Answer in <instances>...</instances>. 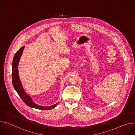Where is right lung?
Returning a JSON list of instances; mask_svg holds the SVG:
<instances>
[{
    "instance_id": "right-lung-1",
    "label": "right lung",
    "mask_w": 135,
    "mask_h": 135,
    "mask_svg": "<svg viewBox=\"0 0 135 135\" xmlns=\"http://www.w3.org/2000/svg\"><path fill=\"white\" fill-rule=\"evenodd\" d=\"M24 48V46L21 48L19 49V50L15 53L13 58V60L12 62V83H13V86L16 91L19 95V96L23 101V102L28 107L37 109H41L42 110H48L52 109L55 108L57 105L58 104H56L55 105L49 106V107H42V106L37 105L32 101L31 98L28 95H27L23 90V88L22 86V85L18 77L17 66H18V64L20 57L22 54Z\"/></svg>"
}]
</instances>
